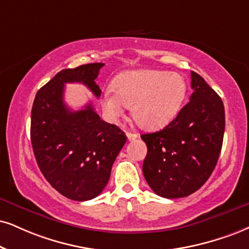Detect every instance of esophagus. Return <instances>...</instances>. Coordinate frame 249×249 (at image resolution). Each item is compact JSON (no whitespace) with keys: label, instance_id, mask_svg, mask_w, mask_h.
I'll use <instances>...</instances> for the list:
<instances>
[{"label":"esophagus","instance_id":"34e87169","mask_svg":"<svg viewBox=\"0 0 249 249\" xmlns=\"http://www.w3.org/2000/svg\"><path fill=\"white\" fill-rule=\"evenodd\" d=\"M139 137V135L135 133H130V131H127V139L128 141H135Z\"/></svg>","mask_w":249,"mask_h":249}]
</instances>
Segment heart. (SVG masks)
Returning <instances> with one entry per match:
<instances>
[{"label":"heart","instance_id":"obj_1","mask_svg":"<svg viewBox=\"0 0 249 249\" xmlns=\"http://www.w3.org/2000/svg\"><path fill=\"white\" fill-rule=\"evenodd\" d=\"M186 96V83L179 73L162 70H128L105 88L101 105L110 118L131 105V116L144 129H158L176 118Z\"/></svg>","mask_w":249,"mask_h":249}]
</instances>
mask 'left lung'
Returning <instances> with one entry per match:
<instances>
[{
  "label": "left lung",
  "instance_id": "8db88e82",
  "mask_svg": "<svg viewBox=\"0 0 249 249\" xmlns=\"http://www.w3.org/2000/svg\"><path fill=\"white\" fill-rule=\"evenodd\" d=\"M190 101L162 130L141 135L148 146L143 174L156 194L185 197L204 185L218 161L225 110L218 94L192 71Z\"/></svg>",
  "mask_w": 249,
  "mask_h": 249
}]
</instances>
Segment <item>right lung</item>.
Instances as JSON below:
<instances>
[{"label":"right lung","instance_id":"1","mask_svg":"<svg viewBox=\"0 0 249 249\" xmlns=\"http://www.w3.org/2000/svg\"><path fill=\"white\" fill-rule=\"evenodd\" d=\"M104 66L61 70L36 92L31 112V143L40 171L53 188L73 201H89L103 192L127 141L118 125L100 119L91 103L79 110L64 104L66 83H82L99 98L94 81Z\"/></svg>","mask_w":249,"mask_h":249}]
</instances>
